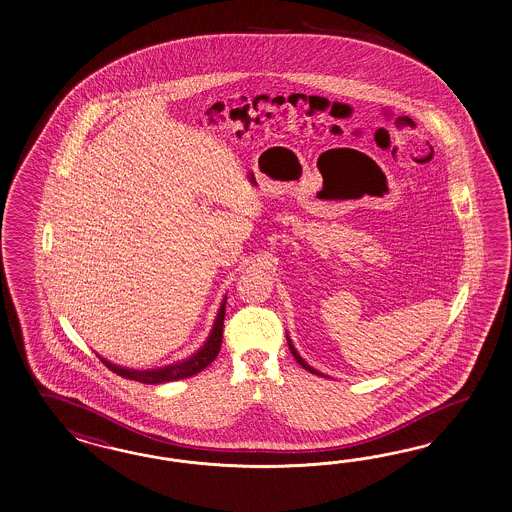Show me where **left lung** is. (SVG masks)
Listing matches in <instances>:
<instances>
[{"label": "left lung", "mask_w": 512, "mask_h": 512, "mask_svg": "<svg viewBox=\"0 0 512 512\" xmlns=\"http://www.w3.org/2000/svg\"><path fill=\"white\" fill-rule=\"evenodd\" d=\"M287 343H289V349H291V353H293V357L296 358V362H298V364H300V366H302V368H304V370H308V372L315 373V375H321V373L317 372V370H313V368H311L310 364H306V362H304V358L300 357V355H298V353H296V349H295V347H293V341H291V338H289V336H287Z\"/></svg>", "instance_id": "8db88e82"}]
</instances>
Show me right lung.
I'll list each match as a JSON object with an SVG mask.
<instances>
[{
	"label": "right lung",
	"instance_id": "1",
	"mask_svg": "<svg viewBox=\"0 0 512 512\" xmlns=\"http://www.w3.org/2000/svg\"><path fill=\"white\" fill-rule=\"evenodd\" d=\"M225 304L227 298H223L219 311H217L216 323L208 336L206 343L201 349L193 355V357L182 360L178 364H171L165 368H157V370H127L122 366H116L109 360L101 358V362L109 368L110 372L131 379V381H139L144 385H159V383H169V381H178V379H186L195 373L202 372L206 366H210L216 360L217 353L221 349V340H223V321H225Z\"/></svg>",
	"mask_w": 512,
	"mask_h": 512
}]
</instances>
